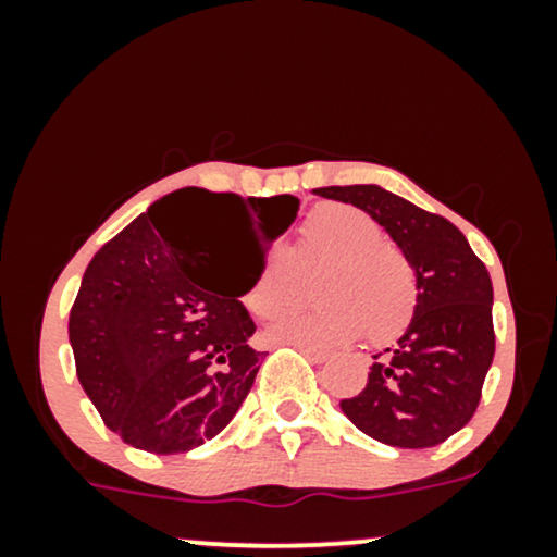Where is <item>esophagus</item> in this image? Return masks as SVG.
I'll list each match as a JSON object with an SVG mask.
<instances>
[{
    "label": "esophagus",
    "mask_w": 557,
    "mask_h": 557,
    "mask_svg": "<svg viewBox=\"0 0 557 557\" xmlns=\"http://www.w3.org/2000/svg\"><path fill=\"white\" fill-rule=\"evenodd\" d=\"M296 348H298L300 354H304L306 359H309V361H314V363H322V361H327V354H324V350H317V348H311V345H298V343H296Z\"/></svg>",
    "instance_id": "34e87169"
}]
</instances>
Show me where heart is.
Listing matches in <instances>:
<instances>
[{"instance_id": "1", "label": "heart", "mask_w": 557, "mask_h": 557, "mask_svg": "<svg viewBox=\"0 0 557 557\" xmlns=\"http://www.w3.org/2000/svg\"><path fill=\"white\" fill-rule=\"evenodd\" d=\"M298 261L304 270H324L314 280L306 309H287L270 324L274 341L332 348L356 341L385 345L400 337L419 306V280L411 259L385 240V230L348 203H322L300 225ZM296 259L272 248L246 293L248 309L272 317L298 293Z\"/></svg>"}]
</instances>
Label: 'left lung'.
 Masks as SVG:
<instances>
[{
	"label": "left lung",
	"instance_id": "obj_1",
	"mask_svg": "<svg viewBox=\"0 0 557 557\" xmlns=\"http://www.w3.org/2000/svg\"><path fill=\"white\" fill-rule=\"evenodd\" d=\"M317 196L354 203L411 259L419 306L398 345L372 356L367 387L343 413L376 443L434 447L463 430L495 356L492 280L466 235L445 216L380 185H330Z\"/></svg>",
	"mask_w": 557,
	"mask_h": 557
}]
</instances>
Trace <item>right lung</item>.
Returning <instances> with one entry per match:
<instances>
[{
  "instance_id": "right-lung-1",
  "label": "right lung",
  "mask_w": 557,
  "mask_h": 557,
  "mask_svg": "<svg viewBox=\"0 0 557 557\" xmlns=\"http://www.w3.org/2000/svg\"><path fill=\"white\" fill-rule=\"evenodd\" d=\"M261 198L181 188L136 216L86 267L70 311V345L81 387L114 434L138 450L175 456L212 440L253 387L264 354L240 304L264 248L233 225ZM267 201V198H264ZM283 203L280 233L298 214ZM198 208L230 228H203Z\"/></svg>"
}]
</instances>
